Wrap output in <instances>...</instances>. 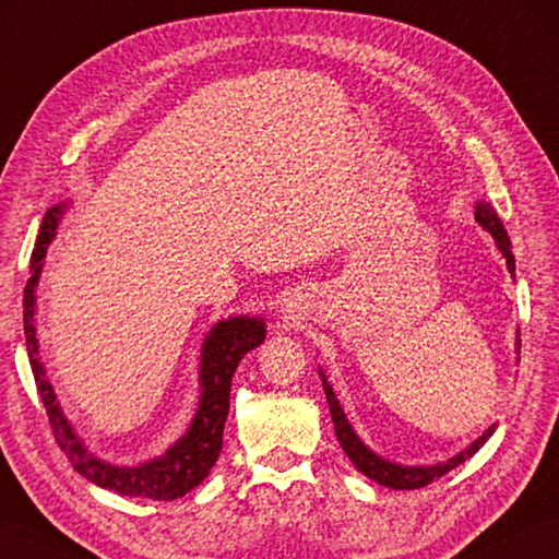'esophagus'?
I'll use <instances>...</instances> for the list:
<instances>
[{"instance_id":"1","label":"esophagus","mask_w":559,"mask_h":559,"mask_svg":"<svg viewBox=\"0 0 559 559\" xmlns=\"http://www.w3.org/2000/svg\"><path fill=\"white\" fill-rule=\"evenodd\" d=\"M281 312L286 314V318H296V312H298L296 302H293V300H286V302H283V306H281Z\"/></svg>"}]
</instances>
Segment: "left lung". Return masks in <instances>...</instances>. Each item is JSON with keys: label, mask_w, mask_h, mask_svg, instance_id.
I'll return each mask as SVG.
<instances>
[{"label": "left lung", "mask_w": 559, "mask_h": 559, "mask_svg": "<svg viewBox=\"0 0 559 559\" xmlns=\"http://www.w3.org/2000/svg\"><path fill=\"white\" fill-rule=\"evenodd\" d=\"M474 217L479 225L489 231L496 241V249L501 251V257L506 259V266H509L511 276L515 273V259L511 253V239L506 235V229L501 225L499 215H496V210L489 205L486 200L476 202V212ZM515 354H521V340L519 334H515ZM519 359V357H515ZM320 379H322V389L324 395H328V405H330V415H332V425H334V435H337L340 440V448L344 450V454L349 456V462L357 466V469L369 476L371 481H377L381 486H389V489H399V491H408V489H423V486L432 484L435 479H440L448 472H452L454 466H460L462 462L469 460L476 452H479L486 440L491 438L496 432L499 425H489V430H484L479 438H476L469 448H464L460 454L450 456V460L438 462V464H428V466H420V464H399V462H391L385 460V456L373 452L367 442H364L357 430L352 428V423L347 420V413L342 411V403L337 401V393L332 391V383L324 377V371L320 369Z\"/></svg>", "instance_id": "1"}]
</instances>
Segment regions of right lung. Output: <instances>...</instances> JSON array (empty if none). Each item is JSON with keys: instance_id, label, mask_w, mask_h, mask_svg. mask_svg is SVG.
Masks as SVG:
<instances>
[{"instance_id": "add662e5", "label": "right lung", "mask_w": 559, "mask_h": 559, "mask_svg": "<svg viewBox=\"0 0 559 559\" xmlns=\"http://www.w3.org/2000/svg\"><path fill=\"white\" fill-rule=\"evenodd\" d=\"M66 210L68 202H58L40 222V231L32 253V276H28L24 288V337L28 364H32L36 389L46 405L56 442L68 454V460L73 462L75 472L83 474L87 481L103 486V489L154 501L180 499V496H186L198 484L205 481V476L217 462L222 452V432H225L229 413L231 377H235L245 354L257 349L266 340V322L259 314H229L227 320L212 324L200 347L198 411L192 415L188 430L164 454L151 456V460L134 466L111 464L103 460V456H97L87 448L83 438L75 432L73 423L66 418L53 391V383L48 381L44 359H40L36 330V288L40 271H44L48 247L56 239V229Z\"/></svg>"}]
</instances>
